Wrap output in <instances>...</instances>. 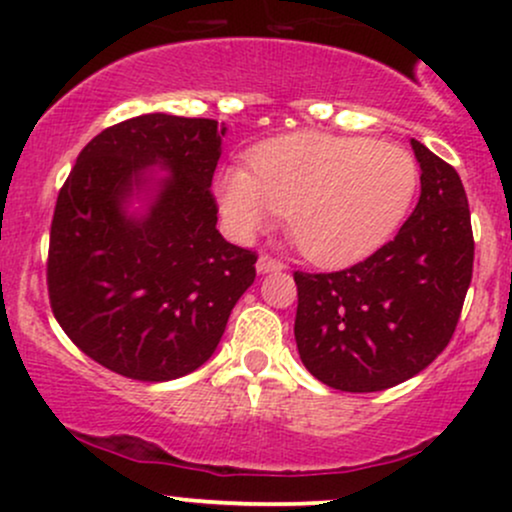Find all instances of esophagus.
<instances>
[{"instance_id":"obj_1","label":"esophagus","mask_w":512,"mask_h":512,"mask_svg":"<svg viewBox=\"0 0 512 512\" xmlns=\"http://www.w3.org/2000/svg\"><path fill=\"white\" fill-rule=\"evenodd\" d=\"M281 269H284V264L274 260V257L269 255L257 257V274H272V272H281Z\"/></svg>"}]
</instances>
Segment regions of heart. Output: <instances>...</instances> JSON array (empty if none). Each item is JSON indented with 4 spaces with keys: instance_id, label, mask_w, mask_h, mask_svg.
<instances>
[{
    "instance_id": "1",
    "label": "heart",
    "mask_w": 512,
    "mask_h": 512,
    "mask_svg": "<svg viewBox=\"0 0 512 512\" xmlns=\"http://www.w3.org/2000/svg\"><path fill=\"white\" fill-rule=\"evenodd\" d=\"M252 175L223 170L216 202L240 240L279 214L296 248L322 267H346L395 233L414 199L419 168L409 151L358 137L298 132L252 154Z\"/></svg>"
}]
</instances>
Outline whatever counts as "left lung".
Masks as SVG:
<instances>
[{
    "mask_svg": "<svg viewBox=\"0 0 512 512\" xmlns=\"http://www.w3.org/2000/svg\"><path fill=\"white\" fill-rule=\"evenodd\" d=\"M421 197L395 240L332 274L296 272L303 366L342 392L414 378L450 342L472 281L474 238L457 170L411 139Z\"/></svg>",
    "mask_w": 512,
    "mask_h": 512,
    "instance_id": "8db88e82",
    "label": "left lung"
}]
</instances>
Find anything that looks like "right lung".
<instances>
[{
  "label": "right lung",
  "instance_id": "right-lung-1",
  "mask_svg": "<svg viewBox=\"0 0 512 512\" xmlns=\"http://www.w3.org/2000/svg\"><path fill=\"white\" fill-rule=\"evenodd\" d=\"M226 125L149 113L84 146L50 228V305L67 337L144 383L209 361L257 257L216 231Z\"/></svg>",
  "mask_w": 512,
  "mask_h": 512
}]
</instances>
